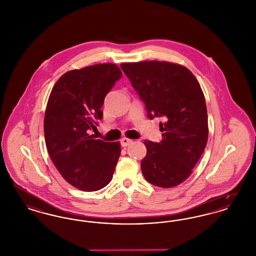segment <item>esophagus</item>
Segmentation results:
<instances>
[{
	"instance_id": "obj_1",
	"label": "esophagus",
	"mask_w": 256,
	"mask_h": 256,
	"mask_svg": "<svg viewBox=\"0 0 256 256\" xmlns=\"http://www.w3.org/2000/svg\"><path fill=\"white\" fill-rule=\"evenodd\" d=\"M132 143V140H130V139H128V138H122L121 139V144H122V146H130V144Z\"/></svg>"
}]
</instances>
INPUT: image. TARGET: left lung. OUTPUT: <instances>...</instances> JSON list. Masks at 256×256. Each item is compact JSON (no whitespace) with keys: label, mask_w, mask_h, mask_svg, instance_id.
Wrapping results in <instances>:
<instances>
[{"label":"left lung","mask_w":256,"mask_h":256,"mask_svg":"<svg viewBox=\"0 0 256 256\" xmlns=\"http://www.w3.org/2000/svg\"><path fill=\"white\" fill-rule=\"evenodd\" d=\"M121 68L146 104L148 117H163V140H146L141 170L146 180L161 188L185 182L200 158L208 139L204 92L192 72L168 61L122 63Z\"/></svg>","instance_id":"left-lung-1"}]
</instances>
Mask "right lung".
Segmentation results:
<instances>
[{"label":"right lung","mask_w":256,"mask_h":256,"mask_svg":"<svg viewBox=\"0 0 256 256\" xmlns=\"http://www.w3.org/2000/svg\"><path fill=\"white\" fill-rule=\"evenodd\" d=\"M122 76L113 63L63 74L52 87L44 117V134L52 163L74 187L93 192L111 182L121 154L120 142L88 134L102 118L104 97Z\"/></svg>","instance_id":"right-lung-1"}]
</instances>
